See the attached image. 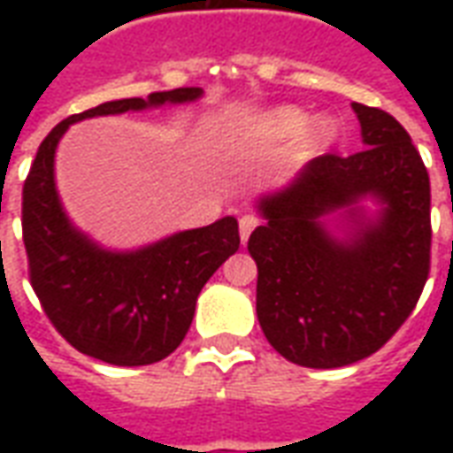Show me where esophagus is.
Returning <instances> with one entry per match:
<instances>
[{
	"label": "esophagus",
	"mask_w": 453,
	"mask_h": 453,
	"mask_svg": "<svg viewBox=\"0 0 453 453\" xmlns=\"http://www.w3.org/2000/svg\"><path fill=\"white\" fill-rule=\"evenodd\" d=\"M257 226H259V220H257L255 216L240 218V240H242V242H247V237H250V233H252Z\"/></svg>",
	"instance_id": "34e87169"
}]
</instances>
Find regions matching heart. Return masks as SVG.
Listing matches in <instances>:
<instances>
[{
    "mask_svg": "<svg viewBox=\"0 0 453 453\" xmlns=\"http://www.w3.org/2000/svg\"><path fill=\"white\" fill-rule=\"evenodd\" d=\"M259 130L265 138L279 140V142H288L305 133V142L311 150H325L337 138V123L333 119H315L311 123V116L298 106L272 109L259 123Z\"/></svg>",
    "mask_w": 453,
    "mask_h": 453,
    "instance_id": "1",
    "label": "heart"
}]
</instances>
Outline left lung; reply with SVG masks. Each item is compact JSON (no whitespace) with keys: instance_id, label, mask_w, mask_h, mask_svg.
I'll return each instance as SVG.
<instances>
[{"instance_id":"1","label":"left lung","mask_w":453,"mask_h":453,"mask_svg":"<svg viewBox=\"0 0 453 453\" xmlns=\"http://www.w3.org/2000/svg\"><path fill=\"white\" fill-rule=\"evenodd\" d=\"M364 150L311 159L259 194L250 235L257 318L284 359L337 369L380 349L429 274V177L390 113L351 104ZM366 203H374L369 211Z\"/></svg>"}]
</instances>
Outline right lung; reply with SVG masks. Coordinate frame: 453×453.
<instances>
[{
  "label": "right lung",
  "instance_id": "right-lung-1",
  "mask_svg": "<svg viewBox=\"0 0 453 453\" xmlns=\"http://www.w3.org/2000/svg\"><path fill=\"white\" fill-rule=\"evenodd\" d=\"M198 87L116 99L58 123L35 152L24 184L28 274L55 330L87 357L113 366L165 359L187 337L196 298L240 247L235 216L179 230L138 250H109L74 226L55 184V152L73 123L96 116L194 104Z\"/></svg>",
  "mask_w": 453,
  "mask_h": 453
}]
</instances>
